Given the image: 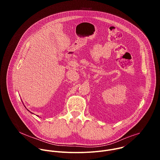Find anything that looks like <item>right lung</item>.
Returning <instances> with one entry per match:
<instances>
[{"label":"right lung","instance_id":"obj_1","mask_svg":"<svg viewBox=\"0 0 160 160\" xmlns=\"http://www.w3.org/2000/svg\"><path fill=\"white\" fill-rule=\"evenodd\" d=\"M32 114H33V113H32Z\"/></svg>","mask_w":160,"mask_h":160}]
</instances>
